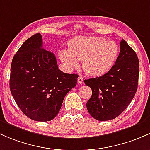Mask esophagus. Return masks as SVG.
<instances>
[{
	"label": "esophagus",
	"instance_id": "esophagus-1",
	"mask_svg": "<svg viewBox=\"0 0 150 150\" xmlns=\"http://www.w3.org/2000/svg\"><path fill=\"white\" fill-rule=\"evenodd\" d=\"M83 81H84V79H83L82 76H79L78 77V83L79 84H81Z\"/></svg>",
	"mask_w": 150,
	"mask_h": 150
}]
</instances>
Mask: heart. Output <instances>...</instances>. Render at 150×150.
Listing matches in <instances>:
<instances>
[{"label": "heart", "instance_id": "1", "mask_svg": "<svg viewBox=\"0 0 150 150\" xmlns=\"http://www.w3.org/2000/svg\"><path fill=\"white\" fill-rule=\"evenodd\" d=\"M119 47L115 42L103 37H76L69 42V50L59 51L61 61L68 69L82 61L84 71L91 76H100L111 70L118 59Z\"/></svg>", "mask_w": 150, "mask_h": 150}]
</instances>
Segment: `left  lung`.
Here are the masks:
<instances>
[{"label": "left lung", "instance_id": "obj_1", "mask_svg": "<svg viewBox=\"0 0 150 150\" xmlns=\"http://www.w3.org/2000/svg\"><path fill=\"white\" fill-rule=\"evenodd\" d=\"M121 50L113 67L107 74L84 80L92 95L86 108L98 121L112 120L121 115L137 90L139 62L135 51L122 39Z\"/></svg>", "mask_w": 150, "mask_h": 150}]
</instances>
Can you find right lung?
Returning <instances> with one entry per match:
<instances>
[{
  "label": "right lung",
  "mask_w": 150,
  "mask_h": 150,
  "mask_svg": "<svg viewBox=\"0 0 150 150\" xmlns=\"http://www.w3.org/2000/svg\"><path fill=\"white\" fill-rule=\"evenodd\" d=\"M79 76L58 69L55 55L42 48L40 33L28 38L13 56L10 90L21 110L30 119L49 121L61 110Z\"/></svg>",
  "instance_id": "obj_1"
}]
</instances>
